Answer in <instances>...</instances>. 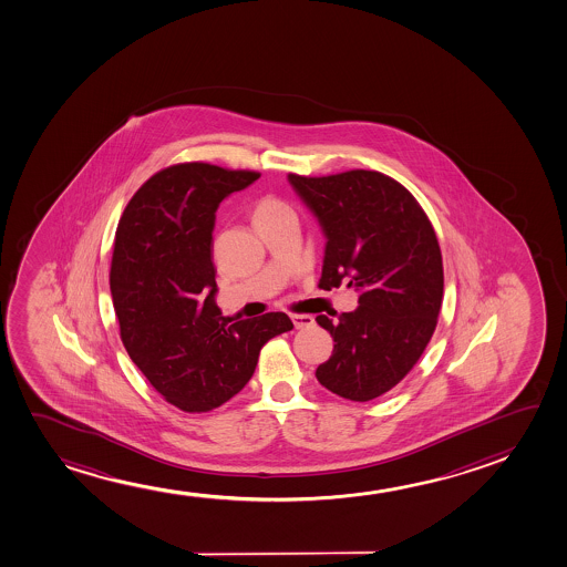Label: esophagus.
Instances as JSON below:
<instances>
[{
  "label": "esophagus",
  "instance_id": "1",
  "mask_svg": "<svg viewBox=\"0 0 567 567\" xmlns=\"http://www.w3.org/2000/svg\"><path fill=\"white\" fill-rule=\"evenodd\" d=\"M291 320H293L296 328H309L315 324V319H312L311 315H291Z\"/></svg>",
  "mask_w": 567,
  "mask_h": 567
}]
</instances>
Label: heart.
I'll list each match as a JSON object with an SVG mask.
<instances>
[{
    "mask_svg": "<svg viewBox=\"0 0 567 567\" xmlns=\"http://www.w3.org/2000/svg\"><path fill=\"white\" fill-rule=\"evenodd\" d=\"M293 216V212L286 202L274 198V196H264L258 199L252 208V224L256 229H262L266 225L278 221L281 217Z\"/></svg>",
    "mask_w": 567,
    "mask_h": 567,
    "instance_id": "heart-1",
    "label": "heart"
}]
</instances>
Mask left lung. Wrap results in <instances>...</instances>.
<instances>
[{
	"label": "left lung",
	"instance_id": "8db88e82",
	"mask_svg": "<svg viewBox=\"0 0 567 567\" xmlns=\"http://www.w3.org/2000/svg\"><path fill=\"white\" fill-rule=\"evenodd\" d=\"M288 181L327 239L319 288L346 281L359 296L355 311L317 317L334 338L317 379L342 399H377L414 368L437 327L443 262L435 231L414 196L383 173Z\"/></svg>",
	"mask_w": 567,
	"mask_h": 567
}]
</instances>
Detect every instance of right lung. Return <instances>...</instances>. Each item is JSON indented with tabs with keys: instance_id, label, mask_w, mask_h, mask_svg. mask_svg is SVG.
I'll return each instance as SVG.
<instances>
[{
	"instance_id": "obj_1",
	"label": "right lung",
	"mask_w": 567,
	"mask_h": 567,
	"mask_svg": "<svg viewBox=\"0 0 567 567\" xmlns=\"http://www.w3.org/2000/svg\"><path fill=\"white\" fill-rule=\"evenodd\" d=\"M258 176L173 165L153 175L120 217L111 264L120 338L153 389L184 412L233 399L255 373L264 343L293 328L286 312L231 322L216 303V212Z\"/></svg>"
}]
</instances>
